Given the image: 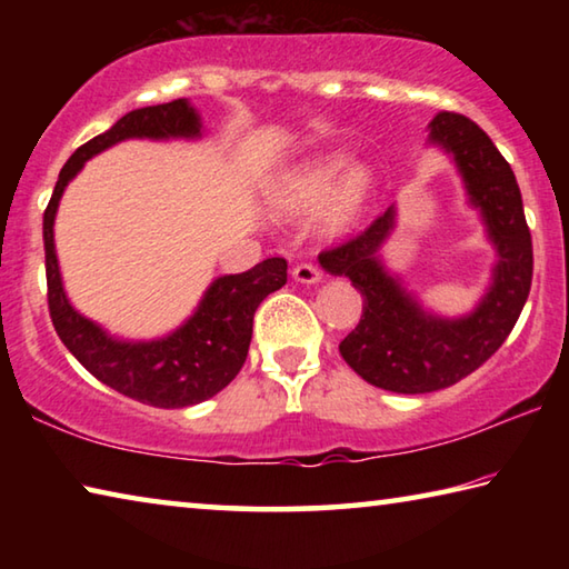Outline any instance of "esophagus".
Listing matches in <instances>:
<instances>
[{
  "label": "esophagus",
  "instance_id": "obj_1",
  "mask_svg": "<svg viewBox=\"0 0 569 569\" xmlns=\"http://www.w3.org/2000/svg\"><path fill=\"white\" fill-rule=\"evenodd\" d=\"M293 278L301 283H316V281H321V271H319V266L303 261L293 268Z\"/></svg>",
  "mask_w": 569,
  "mask_h": 569
}]
</instances>
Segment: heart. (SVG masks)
<instances>
[{
    "label": "heart",
    "instance_id": "1",
    "mask_svg": "<svg viewBox=\"0 0 569 569\" xmlns=\"http://www.w3.org/2000/svg\"><path fill=\"white\" fill-rule=\"evenodd\" d=\"M343 168V156H326L316 160L313 166L296 172L281 190V208L288 210V213H298V210L321 206L331 196L335 186L339 184L340 188L333 192L329 213H326V223L331 228L343 226L353 216V210L359 208L363 192L369 188V172L363 168L349 170L339 182Z\"/></svg>",
    "mask_w": 569,
    "mask_h": 569
}]
</instances>
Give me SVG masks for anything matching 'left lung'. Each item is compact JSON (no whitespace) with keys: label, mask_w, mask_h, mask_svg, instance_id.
<instances>
[{"label":"left lung","mask_w":569,"mask_h":569,"mask_svg":"<svg viewBox=\"0 0 569 569\" xmlns=\"http://www.w3.org/2000/svg\"><path fill=\"white\" fill-rule=\"evenodd\" d=\"M429 128L431 140L455 152L471 203L485 213L499 250L495 286L477 311L459 321L431 319L383 273L377 250L393 226V208L319 256L326 271L349 276L363 296L359 323L339 343L343 361L373 387L397 393L447 389L492 359L512 333L532 286V236L509 162L465 114L439 112Z\"/></svg>","instance_id":"1"}]
</instances>
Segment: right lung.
Returning a JSON list of instances; mask_svg holds the SVG:
<instances>
[{
  "mask_svg": "<svg viewBox=\"0 0 569 569\" xmlns=\"http://www.w3.org/2000/svg\"><path fill=\"white\" fill-rule=\"evenodd\" d=\"M200 132L196 110L186 100L132 110L72 152L57 178L44 208V271L47 306L57 336L94 379L140 403L158 409H182L216 397L243 369L253 316L268 293L286 286V258H266L246 273L223 276L208 288L192 319L162 341L124 343L104 336L92 321L82 319L64 298L60 266L54 256V213L62 190L82 162L124 138H192Z\"/></svg>",
  "mask_w": 569,
  "mask_h": 569,
  "instance_id": "1",
  "label": "right lung"
}]
</instances>
